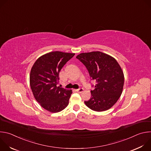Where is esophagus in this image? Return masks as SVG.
Masks as SVG:
<instances>
[{
  "label": "esophagus",
  "mask_w": 151,
  "mask_h": 151,
  "mask_svg": "<svg viewBox=\"0 0 151 151\" xmlns=\"http://www.w3.org/2000/svg\"><path fill=\"white\" fill-rule=\"evenodd\" d=\"M76 91H77V92H78V93H82L83 92V89L82 88H79V89H77V90H76Z\"/></svg>",
  "instance_id": "1"
}]
</instances>
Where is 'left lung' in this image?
Instances as JSON below:
<instances>
[{
  "label": "left lung",
  "mask_w": 151,
  "mask_h": 151,
  "mask_svg": "<svg viewBox=\"0 0 151 151\" xmlns=\"http://www.w3.org/2000/svg\"><path fill=\"white\" fill-rule=\"evenodd\" d=\"M76 58L96 82L94 90L91 91V97L85 104L96 112L109 109L122 93L124 75L119 63L113 57L100 51L81 53Z\"/></svg>",
  "instance_id": "obj_1"
}]
</instances>
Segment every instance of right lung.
<instances>
[{
	"mask_svg": "<svg viewBox=\"0 0 151 151\" xmlns=\"http://www.w3.org/2000/svg\"><path fill=\"white\" fill-rule=\"evenodd\" d=\"M75 53L52 51L39 57L30 74V85L34 97L47 111L56 113L65 109L72 93L58 87L59 72Z\"/></svg>",
	"mask_w": 151,
	"mask_h": 151,
	"instance_id": "1",
	"label": "right lung"
}]
</instances>
